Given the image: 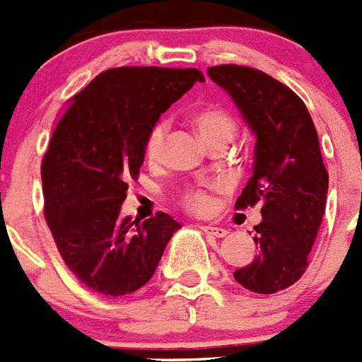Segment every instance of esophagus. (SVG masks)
<instances>
[{
    "label": "esophagus",
    "instance_id": "esophagus-1",
    "mask_svg": "<svg viewBox=\"0 0 362 362\" xmlns=\"http://www.w3.org/2000/svg\"><path fill=\"white\" fill-rule=\"evenodd\" d=\"M203 233L209 234V236H214V238H225L227 236V228H221V227H214V225H203Z\"/></svg>",
    "mask_w": 362,
    "mask_h": 362
}]
</instances>
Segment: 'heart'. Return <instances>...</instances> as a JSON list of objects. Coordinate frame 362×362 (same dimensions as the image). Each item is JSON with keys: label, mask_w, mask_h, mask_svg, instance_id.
<instances>
[{"label": "heart", "mask_w": 362, "mask_h": 362, "mask_svg": "<svg viewBox=\"0 0 362 362\" xmlns=\"http://www.w3.org/2000/svg\"><path fill=\"white\" fill-rule=\"evenodd\" d=\"M192 122L206 144H212L216 141H230L234 137V132H236V122H234L233 115L225 111L223 107L218 106H206L197 110L192 117ZM166 134H168V124L165 120L157 122L151 128L146 139V146H144V153H146V159L150 163L159 160L163 148H165ZM183 205L187 211L203 214V212L211 211L214 203H212L211 194L206 190L190 188L183 194Z\"/></svg>", "instance_id": "b5f03b06"}]
</instances>
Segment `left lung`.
<instances>
[{
	"label": "left lung",
	"mask_w": 362,
	"mask_h": 362,
	"mask_svg": "<svg viewBox=\"0 0 362 362\" xmlns=\"http://www.w3.org/2000/svg\"><path fill=\"white\" fill-rule=\"evenodd\" d=\"M206 73L256 135L252 175L236 209L262 205L252 238L258 255L234 278L249 291H282L304 274L326 211L328 170L317 129L302 98L264 71L223 64Z\"/></svg>",
	"instance_id": "left-lung-1"
}]
</instances>
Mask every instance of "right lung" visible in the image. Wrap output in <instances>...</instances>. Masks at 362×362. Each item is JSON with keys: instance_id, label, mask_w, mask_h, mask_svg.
Listing matches in <instances>:
<instances>
[{"instance_id": "right-lung-1", "label": "right lung", "mask_w": 362, "mask_h": 362, "mask_svg": "<svg viewBox=\"0 0 362 362\" xmlns=\"http://www.w3.org/2000/svg\"><path fill=\"white\" fill-rule=\"evenodd\" d=\"M196 82L197 69L115 67L91 80L62 113L42 160L43 214L62 260L107 296L134 293L153 276L181 225L165 212L120 216L151 128Z\"/></svg>"}]
</instances>
